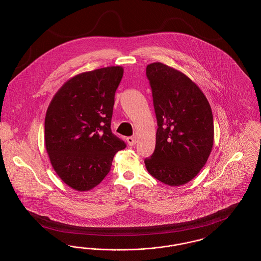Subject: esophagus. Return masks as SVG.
Wrapping results in <instances>:
<instances>
[{
    "instance_id": "1",
    "label": "esophagus",
    "mask_w": 261,
    "mask_h": 261,
    "mask_svg": "<svg viewBox=\"0 0 261 261\" xmlns=\"http://www.w3.org/2000/svg\"><path fill=\"white\" fill-rule=\"evenodd\" d=\"M126 140L129 146H134L136 144V137H128Z\"/></svg>"
}]
</instances>
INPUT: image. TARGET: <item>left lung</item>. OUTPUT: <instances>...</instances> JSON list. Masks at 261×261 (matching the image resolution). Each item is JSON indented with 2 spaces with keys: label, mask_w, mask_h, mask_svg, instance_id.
Returning <instances> with one entry per match:
<instances>
[{
  "label": "left lung",
  "mask_w": 261,
  "mask_h": 261,
  "mask_svg": "<svg viewBox=\"0 0 261 261\" xmlns=\"http://www.w3.org/2000/svg\"><path fill=\"white\" fill-rule=\"evenodd\" d=\"M146 74L159 126L146 168L166 185H184L211 154L214 126L210 102L188 76L162 62L149 64Z\"/></svg>",
  "instance_id": "1"
}]
</instances>
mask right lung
I'll return each mask as SVG.
<instances>
[{
  "label": "right lung",
  "instance_id": "1",
  "mask_svg": "<svg viewBox=\"0 0 261 261\" xmlns=\"http://www.w3.org/2000/svg\"><path fill=\"white\" fill-rule=\"evenodd\" d=\"M121 66L76 75L50 101L45 118V144L51 166L67 186L84 192L99 185L124 141L112 132L114 95Z\"/></svg>",
  "mask_w": 261,
  "mask_h": 261
}]
</instances>
